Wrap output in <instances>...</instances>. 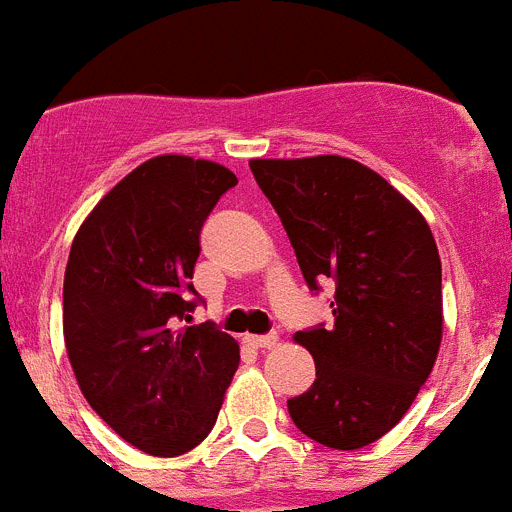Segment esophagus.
Wrapping results in <instances>:
<instances>
[{
	"mask_svg": "<svg viewBox=\"0 0 512 512\" xmlns=\"http://www.w3.org/2000/svg\"><path fill=\"white\" fill-rule=\"evenodd\" d=\"M243 341H246V346H251V348H274L277 346V336H246Z\"/></svg>",
	"mask_w": 512,
	"mask_h": 512,
	"instance_id": "obj_1",
	"label": "esophagus"
}]
</instances>
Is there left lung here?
<instances>
[{"instance_id": "obj_1", "label": "left lung", "mask_w": 512, "mask_h": 512, "mask_svg": "<svg viewBox=\"0 0 512 512\" xmlns=\"http://www.w3.org/2000/svg\"><path fill=\"white\" fill-rule=\"evenodd\" d=\"M282 217L302 277L333 279V328L295 333L315 382L287 400L295 425L328 449L379 441L408 413L443 336L441 256L418 207L343 156L251 158Z\"/></svg>"}]
</instances>
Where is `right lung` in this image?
Instances as JSON below:
<instances>
[{
  "label": "right lung",
  "instance_id": "obj_1",
  "mask_svg": "<svg viewBox=\"0 0 512 512\" xmlns=\"http://www.w3.org/2000/svg\"><path fill=\"white\" fill-rule=\"evenodd\" d=\"M238 179L207 158H148L84 217L63 274V341L94 413L151 456L207 438L241 348L210 323L176 328L197 302L200 230ZM197 295V292H194Z\"/></svg>",
  "mask_w": 512,
  "mask_h": 512
}]
</instances>
